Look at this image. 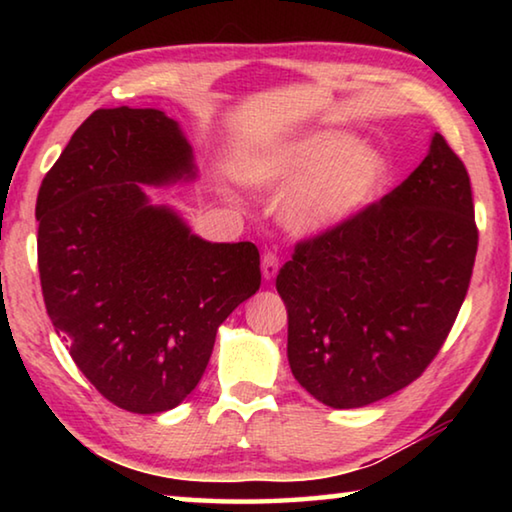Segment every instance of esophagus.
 <instances>
[{
	"label": "esophagus",
	"instance_id": "obj_1",
	"mask_svg": "<svg viewBox=\"0 0 512 512\" xmlns=\"http://www.w3.org/2000/svg\"><path fill=\"white\" fill-rule=\"evenodd\" d=\"M277 268H280V259H277L275 253H264L262 257V275L264 280H273L277 275Z\"/></svg>",
	"mask_w": 512,
	"mask_h": 512
}]
</instances>
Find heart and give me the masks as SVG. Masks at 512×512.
<instances>
[{"label": "heart", "mask_w": 512, "mask_h": 512, "mask_svg": "<svg viewBox=\"0 0 512 512\" xmlns=\"http://www.w3.org/2000/svg\"><path fill=\"white\" fill-rule=\"evenodd\" d=\"M386 176L384 155L339 131L309 135L241 169L244 183L257 189L275 192L297 183L284 198L280 219L300 237L323 235L366 210Z\"/></svg>", "instance_id": "heart-1"}]
</instances>
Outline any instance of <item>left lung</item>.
<instances>
[{
	"label": "left lung",
	"instance_id": "1",
	"mask_svg": "<svg viewBox=\"0 0 512 512\" xmlns=\"http://www.w3.org/2000/svg\"><path fill=\"white\" fill-rule=\"evenodd\" d=\"M476 244L470 176L433 133L400 187L302 241L277 275L298 384L332 409H359L418 379L463 305Z\"/></svg>",
	"mask_w": 512,
	"mask_h": 512
}]
</instances>
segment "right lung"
Masks as SVG:
<instances>
[{"label":"right lung","mask_w":512,"mask_h":512,"mask_svg":"<svg viewBox=\"0 0 512 512\" xmlns=\"http://www.w3.org/2000/svg\"><path fill=\"white\" fill-rule=\"evenodd\" d=\"M196 178L176 119L119 106L76 128L38 192L47 314L92 386L131 413L176 409L216 329L262 284L255 244L205 241L146 194Z\"/></svg>","instance_id":"obj_1"}]
</instances>
